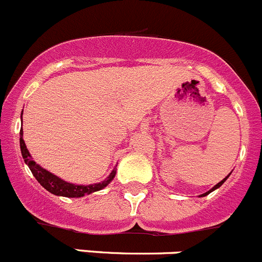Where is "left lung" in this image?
<instances>
[{"label":"left lung","instance_id":"1","mask_svg":"<svg viewBox=\"0 0 262 262\" xmlns=\"http://www.w3.org/2000/svg\"><path fill=\"white\" fill-rule=\"evenodd\" d=\"M228 177H229V175H228ZM228 177H227V178H224V179H223V180H222V182H219V183H217V184H216V185H215V187H212V188H211V189H210V190H209V192L204 193V194H201V195H200V197H205V195H207V194H209V193H211V192H212V190L217 189V188H219V187H220V185H222V184H223V183H224V182H225V180H227V179H228Z\"/></svg>","mask_w":262,"mask_h":262}]
</instances>
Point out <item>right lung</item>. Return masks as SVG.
I'll use <instances>...</instances> for the list:
<instances>
[{
	"label": "right lung",
	"mask_w": 262,
	"mask_h": 262,
	"mask_svg": "<svg viewBox=\"0 0 262 262\" xmlns=\"http://www.w3.org/2000/svg\"><path fill=\"white\" fill-rule=\"evenodd\" d=\"M20 149H21L23 159H24L25 164L29 166L30 171L34 175L35 179L38 180L40 185H42L45 189H47L48 192H51L55 195H62V197H83L85 194H91L93 192H97V190L103 189L111 180L115 178L116 169H114L111 171V174L106 178L103 182L97 183V184H90V185H80V184H73V183H68L65 180H62L61 178L56 177L52 172L47 171L46 169L40 167L34 160L30 156L29 151H28L27 146H25V142L23 139V128L20 129Z\"/></svg>",
	"instance_id": "obj_1"
}]
</instances>
